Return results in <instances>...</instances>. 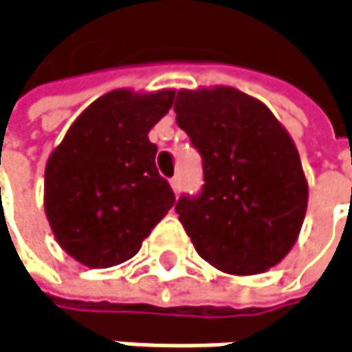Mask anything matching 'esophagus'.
<instances>
[{"label":"esophagus","mask_w":352,"mask_h":352,"mask_svg":"<svg viewBox=\"0 0 352 352\" xmlns=\"http://www.w3.org/2000/svg\"><path fill=\"white\" fill-rule=\"evenodd\" d=\"M170 186H172V190H174V195H178V192H180V188H182V182H180V176H174V178H170Z\"/></svg>","instance_id":"esophagus-1"}]
</instances>
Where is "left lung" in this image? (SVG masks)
Here are the masks:
<instances>
[{
    "label": "left lung",
    "instance_id": "left-lung-1",
    "mask_svg": "<svg viewBox=\"0 0 352 352\" xmlns=\"http://www.w3.org/2000/svg\"><path fill=\"white\" fill-rule=\"evenodd\" d=\"M176 123L202 157V188L176 212L210 265L253 276L298 239L308 182L287 131L257 99L231 87L178 91Z\"/></svg>",
    "mask_w": 352,
    "mask_h": 352
}]
</instances>
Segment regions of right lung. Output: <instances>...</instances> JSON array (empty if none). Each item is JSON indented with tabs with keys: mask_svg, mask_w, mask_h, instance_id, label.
Listing matches in <instances>:
<instances>
[{
	"mask_svg": "<svg viewBox=\"0 0 352 352\" xmlns=\"http://www.w3.org/2000/svg\"><path fill=\"white\" fill-rule=\"evenodd\" d=\"M174 91H111L70 125L44 174V208L60 247L89 267L133 257L174 206L155 168L148 133L170 111Z\"/></svg>",
	"mask_w": 352,
	"mask_h": 352,
	"instance_id": "right-lung-1",
	"label": "right lung"
}]
</instances>
